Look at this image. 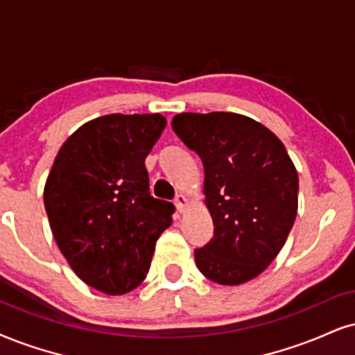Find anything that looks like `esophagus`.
Here are the masks:
<instances>
[{
  "mask_svg": "<svg viewBox=\"0 0 355 355\" xmlns=\"http://www.w3.org/2000/svg\"><path fill=\"white\" fill-rule=\"evenodd\" d=\"M174 204H176V209L179 212H184V209L187 205V199L182 194H178L176 199H174Z\"/></svg>",
  "mask_w": 355,
  "mask_h": 355,
  "instance_id": "esophagus-1",
  "label": "esophagus"
}]
</instances>
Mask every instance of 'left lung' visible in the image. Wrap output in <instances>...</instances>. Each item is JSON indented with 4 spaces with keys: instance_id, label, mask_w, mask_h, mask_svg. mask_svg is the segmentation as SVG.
<instances>
[{
    "instance_id": "8db88e82",
    "label": "left lung",
    "mask_w": 355,
    "mask_h": 355,
    "mask_svg": "<svg viewBox=\"0 0 355 355\" xmlns=\"http://www.w3.org/2000/svg\"><path fill=\"white\" fill-rule=\"evenodd\" d=\"M171 126L204 164L214 237L194 250L196 265L227 286L258 277L283 248L298 212V173L286 148L239 113H179Z\"/></svg>"
}]
</instances>
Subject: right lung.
<instances>
[{"label": "right lung", "mask_w": 355, "mask_h": 355, "mask_svg": "<svg viewBox=\"0 0 355 355\" xmlns=\"http://www.w3.org/2000/svg\"><path fill=\"white\" fill-rule=\"evenodd\" d=\"M166 126L159 113H112L82 125L57 153L44 187L49 224L82 282L125 295L146 278L174 205L150 192L144 159Z\"/></svg>", "instance_id": "obj_1"}]
</instances>
